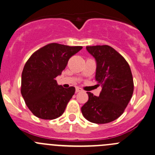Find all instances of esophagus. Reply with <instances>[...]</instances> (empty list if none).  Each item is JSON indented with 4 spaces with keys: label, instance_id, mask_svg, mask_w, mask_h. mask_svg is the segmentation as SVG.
Here are the masks:
<instances>
[{
    "label": "esophagus",
    "instance_id": "34e87169",
    "mask_svg": "<svg viewBox=\"0 0 155 155\" xmlns=\"http://www.w3.org/2000/svg\"><path fill=\"white\" fill-rule=\"evenodd\" d=\"M80 91H82V89L80 87H76V93H79Z\"/></svg>",
    "mask_w": 155,
    "mask_h": 155
}]
</instances>
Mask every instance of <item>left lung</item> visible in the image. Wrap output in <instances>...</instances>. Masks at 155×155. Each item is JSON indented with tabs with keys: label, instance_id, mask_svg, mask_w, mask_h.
<instances>
[{
	"label": "left lung",
	"instance_id": "1",
	"mask_svg": "<svg viewBox=\"0 0 155 155\" xmlns=\"http://www.w3.org/2000/svg\"><path fill=\"white\" fill-rule=\"evenodd\" d=\"M97 62L95 79L102 87L99 97L87 92L88 101L82 107L86 120L105 124L117 120L132 97L134 82L126 60L108 45L86 47Z\"/></svg>",
	"mask_w": 155,
	"mask_h": 155
}]
</instances>
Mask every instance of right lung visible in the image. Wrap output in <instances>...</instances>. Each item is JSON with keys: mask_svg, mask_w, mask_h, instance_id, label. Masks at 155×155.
Returning a JSON list of instances; mask_svg holds the SVG:
<instances>
[{"mask_svg": "<svg viewBox=\"0 0 155 155\" xmlns=\"http://www.w3.org/2000/svg\"><path fill=\"white\" fill-rule=\"evenodd\" d=\"M82 49L57 43L35 51L27 60L21 75V95L35 117L53 120L64 113L75 87L64 88L55 78L61 74L71 56Z\"/></svg>", "mask_w": 155, "mask_h": 155, "instance_id": "1", "label": "right lung"}]
</instances>
